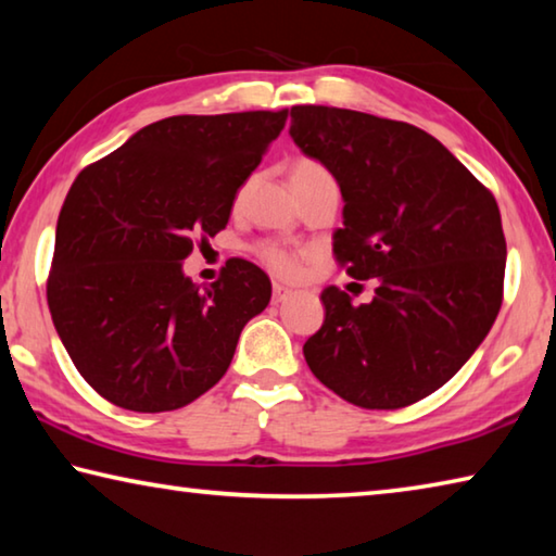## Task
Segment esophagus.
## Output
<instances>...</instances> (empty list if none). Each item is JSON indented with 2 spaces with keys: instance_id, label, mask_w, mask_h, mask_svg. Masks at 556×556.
<instances>
[{
  "instance_id": "34e87169",
  "label": "esophagus",
  "mask_w": 556,
  "mask_h": 556,
  "mask_svg": "<svg viewBox=\"0 0 556 556\" xmlns=\"http://www.w3.org/2000/svg\"><path fill=\"white\" fill-rule=\"evenodd\" d=\"M287 296H289V289L285 285L271 287V301H275V304H279V301H285Z\"/></svg>"
}]
</instances>
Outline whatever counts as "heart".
<instances>
[{"instance_id":"obj_1","label":"heart","mask_w":556,"mask_h":556,"mask_svg":"<svg viewBox=\"0 0 556 556\" xmlns=\"http://www.w3.org/2000/svg\"><path fill=\"white\" fill-rule=\"evenodd\" d=\"M321 174H328V172L321 164L314 162V159H296L294 166H291V178L321 176ZM255 252H257V257L279 277H289L296 271L294 252H289L287 248H281V244H277V242H260Z\"/></svg>"}]
</instances>
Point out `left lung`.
Returning <instances> with one entry per match:
<instances>
[{
  "mask_svg": "<svg viewBox=\"0 0 556 556\" xmlns=\"http://www.w3.org/2000/svg\"><path fill=\"white\" fill-rule=\"evenodd\" d=\"M289 135L341 186L336 260L378 281L361 306L338 287L321 291L308 368L365 409L425 400L464 368L501 312L507 250L493 193L407 122L296 105Z\"/></svg>",
  "mask_w": 556,
  "mask_h": 556,
  "instance_id": "8db88e82",
  "label": "left lung"
}]
</instances>
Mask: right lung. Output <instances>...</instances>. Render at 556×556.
I'll list each match as a JSON object with an SVG mask.
<instances>
[{
	"mask_svg": "<svg viewBox=\"0 0 556 556\" xmlns=\"http://www.w3.org/2000/svg\"><path fill=\"white\" fill-rule=\"evenodd\" d=\"M285 122L287 110L166 117L73 181L46 296L73 365L108 402L172 412L230 368L244 324L269 304V277L232 257L201 289L184 260L228 225Z\"/></svg>",
	"mask_w": 556,
	"mask_h": 556,
	"instance_id": "obj_1",
	"label": "right lung"
}]
</instances>
